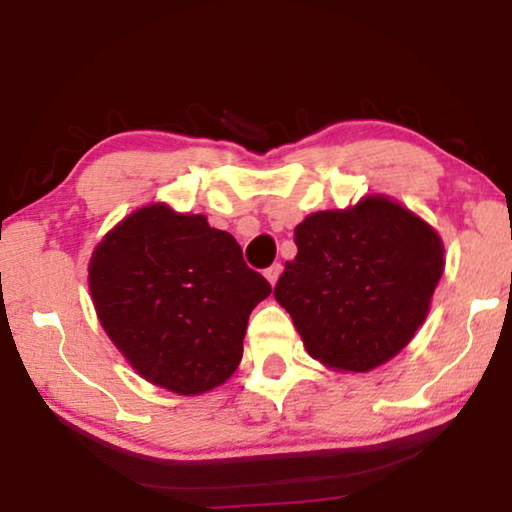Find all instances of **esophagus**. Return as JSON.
Instances as JSON below:
<instances>
[{
	"label": "esophagus",
	"instance_id": "esophagus-1",
	"mask_svg": "<svg viewBox=\"0 0 512 512\" xmlns=\"http://www.w3.org/2000/svg\"><path fill=\"white\" fill-rule=\"evenodd\" d=\"M279 275H282V263H272L270 268L265 270V277H268L270 284H275L277 279H279Z\"/></svg>",
	"mask_w": 512,
	"mask_h": 512
}]
</instances>
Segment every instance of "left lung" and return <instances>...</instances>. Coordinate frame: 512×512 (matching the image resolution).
<instances>
[{
    "mask_svg": "<svg viewBox=\"0 0 512 512\" xmlns=\"http://www.w3.org/2000/svg\"><path fill=\"white\" fill-rule=\"evenodd\" d=\"M298 256L275 284L307 354L352 373L389 361L424 324L443 275V242L387 198L317 212L296 226Z\"/></svg>",
    "mask_w": 512,
    "mask_h": 512,
    "instance_id": "obj_1",
    "label": "left lung"
}]
</instances>
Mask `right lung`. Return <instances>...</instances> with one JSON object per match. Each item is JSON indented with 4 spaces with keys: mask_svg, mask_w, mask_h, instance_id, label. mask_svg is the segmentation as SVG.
Masks as SVG:
<instances>
[{
    "mask_svg": "<svg viewBox=\"0 0 512 512\" xmlns=\"http://www.w3.org/2000/svg\"><path fill=\"white\" fill-rule=\"evenodd\" d=\"M88 284L104 331L132 368L184 396L235 373L249 314L272 291L233 235L165 205L137 209L107 233Z\"/></svg>",
    "mask_w": 512,
    "mask_h": 512,
    "instance_id": "add662e5",
    "label": "right lung"
}]
</instances>
